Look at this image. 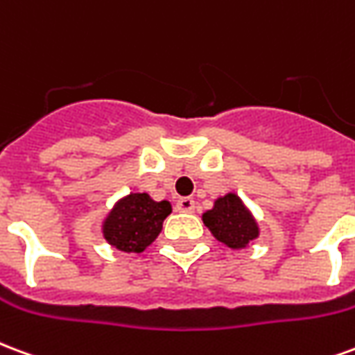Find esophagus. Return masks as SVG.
<instances>
[{"label":"esophagus","instance_id":"1","mask_svg":"<svg viewBox=\"0 0 355 355\" xmlns=\"http://www.w3.org/2000/svg\"><path fill=\"white\" fill-rule=\"evenodd\" d=\"M193 209H196V201L192 198H180L177 201V211L180 213H192Z\"/></svg>","mask_w":355,"mask_h":355}]
</instances>
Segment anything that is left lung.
<instances>
[{
  "mask_svg": "<svg viewBox=\"0 0 355 355\" xmlns=\"http://www.w3.org/2000/svg\"><path fill=\"white\" fill-rule=\"evenodd\" d=\"M201 218L211 234L230 249H245L261 234L253 213L234 192L216 198L213 209L205 211Z\"/></svg>",
  "mask_w": 355,
  "mask_h": 355,
  "instance_id": "1",
  "label": "left lung"
}]
</instances>
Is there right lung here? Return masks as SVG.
Segmentation results:
<instances>
[{"label":"right lung","instance_id":"right-lung-1","mask_svg":"<svg viewBox=\"0 0 355 355\" xmlns=\"http://www.w3.org/2000/svg\"><path fill=\"white\" fill-rule=\"evenodd\" d=\"M171 211L167 200L155 201L146 192L129 193L117 200L102 220V236L117 251L142 253L159 236Z\"/></svg>","mask_w":355,"mask_h":355}]
</instances>
